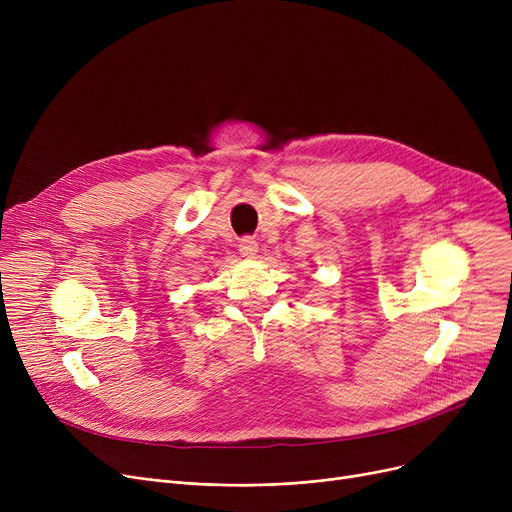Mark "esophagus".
Returning <instances> with one entry per match:
<instances>
[{"label": "esophagus", "instance_id": "esophagus-1", "mask_svg": "<svg viewBox=\"0 0 512 512\" xmlns=\"http://www.w3.org/2000/svg\"><path fill=\"white\" fill-rule=\"evenodd\" d=\"M257 249H259V245H257L255 238H251V236L240 238V242H238V253H240L242 257L253 259V257L257 255Z\"/></svg>", "mask_w": 512, "mask_h": 512}]
</instances>
